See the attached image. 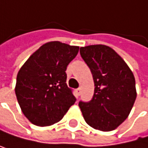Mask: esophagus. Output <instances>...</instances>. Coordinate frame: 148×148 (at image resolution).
Segmentation results:
<instances>
[{
  "label": "esophagus",
  "instance_id": "esophagus-1",
  "mask_svg": "<svg viewBox=\"0 0 148 148\" xmlns=\"http://www.w3.org/2000/svg\"><path fill=\"white\" fill-rule=\"evenodd\" d=\"M75 92H76L77 96H78V95H80V93H81V89H80V88H77V89L75 90Z\"/></svg>",
  "mask_w": 148,
  "mask_h": 148
}]
</instances>
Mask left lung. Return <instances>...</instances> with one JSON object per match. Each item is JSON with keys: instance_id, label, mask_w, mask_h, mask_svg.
Segmentation results:
<instances>
[{"instance_id": "obj_1", "label": "left lung", "mask_w": 148, "mask_h": 148, "mask_svg": "<svg viewBox=\"0 0 148 148\" xmlns=\"http://www.w3.org/2000/svg\"><path fill=\"white\" fill-rule=\"evenodd\" d=\"M80 55L95 82L92 99L78 103L84 119L95 130H113L127 119L135 103V77L122 58L109 46L80 47Z\"/></svg>"}]
</instances>
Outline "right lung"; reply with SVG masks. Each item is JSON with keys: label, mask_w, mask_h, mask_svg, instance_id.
Segmentation results:
<instances>
[{"label": "right lung", "mask_w": 148, "mask_h": 148, "mask_svg": "<svg viewBox=\"0 0 148 148\" xmlns=\"http://www.w3.org/2000/svg\"><path fill=\"white\" fill-rule=\"evenodd\" d=\"M78 46L49 42L32 54L19 70L15 93L25 116L36 126L61 121L76 97L69 88L66 70Z\"/></svg>", "instance_id": "right-lung-1"}]
</instances>
